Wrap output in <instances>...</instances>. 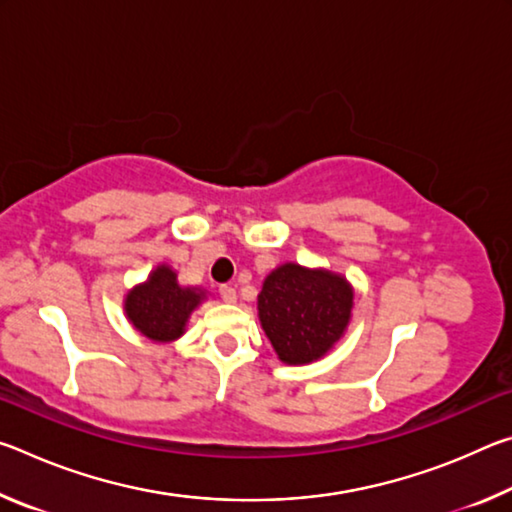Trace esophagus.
<instances>
[{
  "label": "esophagus",
  "instance_id": "34e87169",
  "mask_svg": "<svg viewBox=\"0 0 512 512\" xmlns=\"http://www.w3.org/2000/svg\"><path fill=\"white\" fill-rule=\"evenodd\" d=\"M219 293H221V298H223V302H237V289L235 287H230V284H223V287H219Z\"/></svg>",
  "mask_w": 512,
  "mask_h": 512
}]
</instances>
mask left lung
<instances>
[{"label":"left lung","instance_id":"8db88e82","mask_svg":"<svg viewBox=\"0 0 512 512\" xmlns=\"http://www.w3.org/2000/svg\"><path fill=\"white\" fill-rule=\"evenodd\" d=\"M259 320L284 363L320 359L350 320L352 289L343 277L284 264L257 296Z\"/></svg>","mask_w":512,"mask_h":512}]
</instances>
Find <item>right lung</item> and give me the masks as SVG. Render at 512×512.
<instances>
[{
	"label": "right lung",
	"mask_w": 512,
	"mask_h": 512,
	"mask_svg": "<svg viewBox=\"0 0 512 512\" xmlns=\"http://www.w3.org/2000/svg\"><path fill=\"white\" fill-rule=\"evenodd\" d=\"M203 300L196 289H183L169 266L151 273L149 282L133 289L126 298L128 320L151 341H173L183 334L194 307Z\"/></svg>",
	"instance_id": "obj_1"
}]
</instances>
